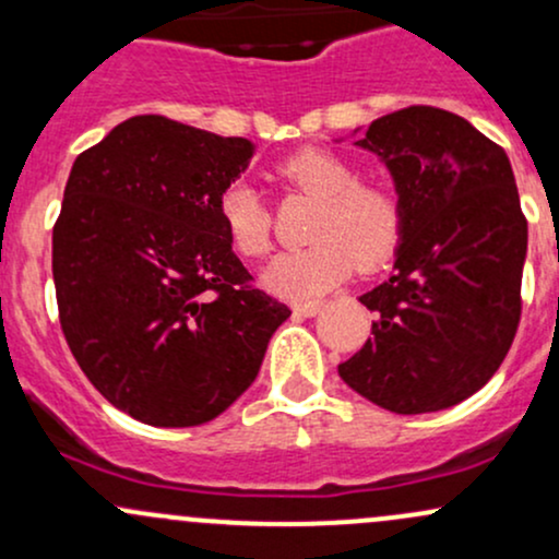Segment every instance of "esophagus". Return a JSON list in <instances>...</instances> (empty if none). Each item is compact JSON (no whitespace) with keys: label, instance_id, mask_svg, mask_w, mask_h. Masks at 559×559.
I'll return each mask as SVG.
<instances>
[{"label":"esophagus","instance_id":"esophagus-1","mask_svg":"<svg viewBox=\"0 0 559 559\" xmlns=\"http://www.w3.org/2000/svg\"><path fill=\"white\" fill-rule=\"evenodd\" d=\"M294 316L297 318H316L320 310H323V301L320 299H312V301H297V305L292 307Z\"/></svg>","mask_w":559,"mask_h":559}]
</instances>
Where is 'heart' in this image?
<instances>
[{
  "instance_id": "heart-1",
  "label": "heart",
  "mask_w": 559,
  "mask_h": 559,
  "mask_svg": "<svg viewBox=\"0 0 559 559\" xmlns=\"http://www.w3.org/2000/svg\"><path fill=\"white\" fill-rule=\"evenodd\" d=\"M288 186L320 199L310 247L281 254L262 284L284 299H310L342 284L355 267H376L402 239V199L381 181H357L349 159L323 146H305L278 163ZM217 215L243 258H265L273 247V217L252 183L236 181L217 199Z\"/></svg>"
}]
</instances>
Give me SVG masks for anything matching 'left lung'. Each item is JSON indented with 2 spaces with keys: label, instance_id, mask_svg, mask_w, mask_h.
<instances>
[{
  "label": "left lung",
  "instance_id": "1",
  "mask_svg": "<svg viewBox=\"0 0 559 559\" xmlns=\"http://www.w3.org/2000/svg\"><path fill=\"white\" fill-rule=\"evenodd\" d=\"M355 144L386 165L404 226L394 273L360 297L373 338L338 376L389 413H439L476 394L515 338L528 223L512 165L428 105L383 115Z\"/></svg>",
  "mask_w": 559,
  "mask_h": 559
}]
</instances>
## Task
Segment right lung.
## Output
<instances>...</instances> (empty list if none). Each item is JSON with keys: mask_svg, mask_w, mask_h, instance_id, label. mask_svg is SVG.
<instances>
[{"mask_svg": "<svg viewBox=\"0 0 559 559\" xmlns=\"http://www.w3.org/2000/svg\"><path fill=\"white\" fill-rule=\"evenodd\" d=\"M252 157L249 139L136 115L70 170L52 234L62 333L96 391L146 426L226 413L292 316L249 286L217 215Z\"/></svg>", "mask_w": 559, "mask_h": 559, "instance_id": "obj_1", "label": "right lung"}]
</instances>
